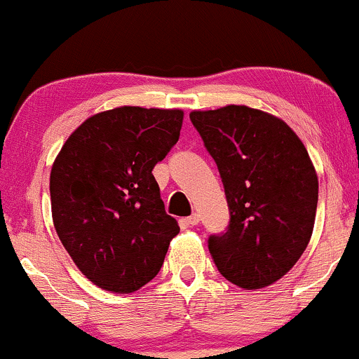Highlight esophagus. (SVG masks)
Segmentation results:
<instances>
[{
  "label": "esophagus",
  "instance_id": "1",
  "mask_svg": "<svg viewBox=\"0 0 359 359\" xmlns=\"http://www.w3.org/2000/svg\"><path fill=\"white\" fill-rule=\"evenodd\" d=\"M184 222H187V224H190V226H196V224H198V222H200L198 214H191L190 217L184 219Z\"/></svg>",
  "mask_w": 359,
  "mask_h": 359
}]
</instances>
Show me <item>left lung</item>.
Here are the masks:
<instances>
[{
	"label": "left lung",
	"instance_id": "obj_1",
	"mask_svg": "<svg viewBox=\"0 0 359 359\" xmlns=\"http://www.w3.org/2000/svg\"><path fill=\"white\" fill-rule=\"evenodd\" d=\"M191 123L224 184L229 224L210 234L217 271L260 289L291 271L315 224L318 178L298 135L283 119L248 106L194 111Z\"/></svg>",
	"mask_w": 359,
	"mask_h": 359
}]
</instances>
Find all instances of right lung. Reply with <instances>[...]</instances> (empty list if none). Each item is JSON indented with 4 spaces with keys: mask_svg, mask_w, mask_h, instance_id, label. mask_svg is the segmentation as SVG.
Returning <instances> with one entry per match:
<instances>
[{
    "mask_svg": "<svg viewBox=\"0 0 359 359\" xmlns=\"http://www.w3.org/2000/svg\"><path fill=\"white\" fill-rule=\"evenodd\" d=\"M181 125V109L116 107L86 119L57 154L53 222L95 286L133 292L163 267L180 226L165 214L152 169L176 145Z\"/></svg>",
    "mask_w": 359,
    "mask_h": 359,
    "instance_id": "1",
    "label": "right lung"
}]
</instances>
